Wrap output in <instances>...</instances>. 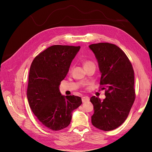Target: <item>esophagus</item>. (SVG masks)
<instances>
[{"label":"esophagus","instance_id":"obj_1","mask_svg":"<svg viewBox=\"0 0 152 152\" xmlns=\"http://www.w3.org/2000/svg\"><path fill=\"white\" fill-rule=\"evenodd\" d=\"M89 97H87V96H84L82 98V102L83 103H86L87 102H89Z\"/></svg>","mask_w":152,"mask_h":152}]
</instances>
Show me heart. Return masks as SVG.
<instances>
[{"mask_svg":"<svg viewBox=\"0 0 152 152\" xmlns=\"http://www.w3.org/2000/svg\"><path fill=\"white\" fill-rule=\"evenodd\" d=\"M91 65H94V63L92 61H89V60H86L83 63L84 67L88 66Z\"/></svg>","mask_w":152,"mask_h":152,"instance_id":"obj_1","label":"heart"}]
</instances>
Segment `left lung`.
<instances>
[{"label": "left lung", "instance_id": "8db88e82", "mask_svg": "<svg viewBox=\"0 0 152 152\" xmlns=\"http://www.w3.org/2000/svg\"><path fill=\"white\" fill-rule=\"evenodd\" d=\"M89 47L97 60L100 88L105 90L106 96L103 101L95 96L91 98L94 109L91 122L99 129L111 131L125 121L134 102L133 67L126 53L115 44L101 42Z\"/></svg>", "mask_w": 152, "mask_h": 152}]
</instances>
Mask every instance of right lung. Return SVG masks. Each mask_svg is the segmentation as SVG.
Returning <instances> with one entry per match:
<instances>
[{
	"instance_id": "1",
	"label": "right lung",
	"mask_w": 152,
	"mask_h": 152,
	"mask_svg": "<svg viewBox=\"0 0 152 152\" xmlns=\"http://www.w3.org/2000/svg\"><path fill=\"white\" fill-rule=\"evenodd\" d=\"M80 46L54 45L37 55L30 67L27 98L39 121L47 128L60 131L69 126L80 97L61 95L59 86L69 71Z\"/></svg>"
}]
</instances>
